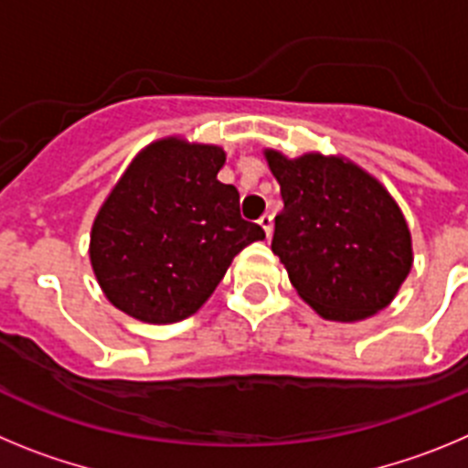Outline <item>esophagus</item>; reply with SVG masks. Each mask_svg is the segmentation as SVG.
Wrapping results in <instances>:
<instances>
[{"label":"esophagus","instance_id":"esophagus-1","mask_svg":"<svg viewBox=\"0 0 468 468\" xmlns=\"http://www.w3.org/2000/svg\"><path fill=\"white\" fill-rule=\"evenodd\" d=\"M258 222H260V227H262V229H264V234L270 237L271 229H274V218H271L270 213H264Z\"/></svg>","mask_w":468,"mask_h":468}]
</instances>
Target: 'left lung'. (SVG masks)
<instances>
[{
    "label": "left lung",
    "mask_w": 468,
    "mask_h": 468,
    "mask_svg": "<svg viewBox=\"0 0 468 468\" xmlns=\"http://www.w3.org/2000/svg\"><path fill=\"white\" fill-rule=\"evenodd\" d=\"M283 210L271 250L321 316L358 321L394 300L412 264L410 231L387 189L340 159L267 152Z\"/></svg>",
    "instance_id": "obj_1"
}]
</instances>
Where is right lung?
I'll return each mask as SVG.
<instances>
[{
  "mask_svg": "<svg viewBox=\"0 0 468 468\" xmlns=\"http://www.w3.org/2000/svg\"><path fill=\"white\" fill-rule=\"evenodd\" d=\"M225 152L161 140L128 166L90 231V264L107 300L144 324L192 316L234 255L264 239L243 220Z\"/></svg>",
  "mask_w": 468,
  "mask_h": 468,
  "instance_id": "obj_1",
  "label": "right lung"
}]
</instances>
